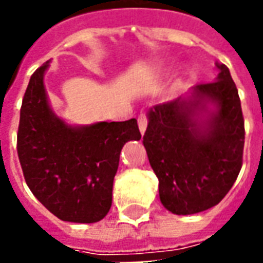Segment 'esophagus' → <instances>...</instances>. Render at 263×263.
Returning <instances> with one entry per match:
<instances>
[{"instance_id": "esophagus-1", "label": "esophagus", "mask_w": 263, "mask_h": 263, "mask_svg": "<svg viewBox=\"0 0 263 263\" xmlns=\"http://www.w3.org/2000/svg\"><path fill=\"white\" fill-rule=\"evenodd\" d=\"M138 126H139V131L143 135V132L146 131V126H148V117L145 114H141L138 117Z\"/></svg>"}]
</instances>
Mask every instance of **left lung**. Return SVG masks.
<instances>
[{
	"label": "left lung",
	"instance_id": "left-lung-1",
	"mask_svg": "<svg viewBox=\"0 0 263 263\" xmlns=\"http://www.w3.org/2000/svg\"><path fill=\"white\" fill-rule=\"evenodd\" d=\"M217 80L193 88V100L177 98L149 111L143 146L159 179L160 201L173 214L189 215L220 203L242 166L245 126L241 100L226 65ZM201 101L219 109L195 120Z\"/></svg>",
	"mask_w": 263,
	"mask_h": 263
}]
</instances>
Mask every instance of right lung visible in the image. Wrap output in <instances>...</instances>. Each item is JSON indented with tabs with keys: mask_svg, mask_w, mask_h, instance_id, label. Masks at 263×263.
<instances>
[{
	"mask_svg": "<svg viewBox=\"0 0 263 263\" xmlns=\"http://www.w3.org/2000/svg\"><path fill=\"white\" fill-rule=\"evenodd\" d=\"M31 76L22 100L16 151L33 196L58 218L103 220L112 203V183L124 143L141 139L137 120L66 125L49 108L43 73Z\"/></svg>",
	"mask_w": 263,
	"mask_h": 263,
	"instance_id": "add662e5",
	"label": "right lung"
}]
</instances>
